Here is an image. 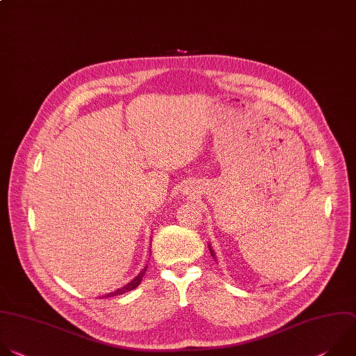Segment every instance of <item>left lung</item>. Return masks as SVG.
I'll use <instances>...</instances> for the list:
<instances>
[{
    "label": "left lung",
    "mask_w": 356,
    "mask_h": 356,
    "mask_svg": "<svg viewBox=\"0 0 356 356\" xmlns=\"http://www.w3.org/2000/svg\"><path fill=\"white\" fill-rule=\"evenodd\" d=\"M209 250H210V255H211V257H213V258H215V252H213V250H211V248H210V247H209Z\"/></svg>",
    "instance_id": "8db88e82"
}]
</instances>
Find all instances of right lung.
Instances as JSON below:
<instances>
[{
	"mask_svg": "<svg viewBox=\"0 0 356 356\" xmlns=\"http://www.w3.org/2000/svg\"><path fill=\"white\" fill-rule=\"evenodd\" d=\"M146 270H147V266H145V269L141 270L131 282H129L126 286H123V288H120V289H118V291H115V292H112V293H108V295H105L104 298H112V296H119V295H123V293H126V292H130V291H133V289H136L138 285H140V282H141V277H143V275L146 273Z\"/></svg>",
	"mask_w": 356,
	"mask_h": 356,
	"instance_id": "1",
	"label": "right lung"
}]
</instances>
